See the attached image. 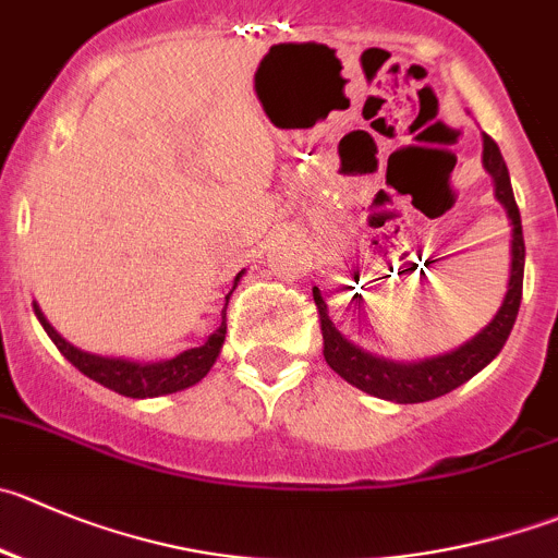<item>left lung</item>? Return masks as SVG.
<instances>
[{
  "label": "left lung",
  "instance_id": "obj_1",
  "mask_svg": "<svg viewBox=\"0 0 558 558\" xmlns=\"http://www.w3.org/2000/svg\"><path fill=\"white\" fill-rule=\"evenodd\" d=\"M482 163H485L487 172L493 174L498 203L507 208L509 219H512V270H509V290L507 295H504L501 310L496 312V317H493L474 339L460 344L452 353L424 359V362L400 364L389 362V359H380V355L364 353V350H359L355 344H350L348 339L333 328V323L328 320L326 301H323V295L317 293L315 288L312 295H315L317 317H320L323 355H326L328 367L337 375H342V378L348 380V384H353L355 389L367 391V395L373 397H380V400L405 402V405L408 402L435 400V397L449 395L452 389L463 386L465 380L474 378L480 369H485L487 364L496 359L498 350L504 348V342H507L509 331H512L514 326V317H518V310H521L523 257H526V246H523L521 210H518V203H514L507 163H504L498 145L487 134L485 150H482Z\"/></svg>",
  "mask_w": 558,
  "mask_h": 558
}]
</instances>
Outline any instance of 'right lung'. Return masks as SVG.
I'll return each instance as SVG.
<instances>
[{"label": "right lung", "mask_w": 558, "mask_h": 558, "mask_svg": "<svg viewBox=\"0 0 558 558\" xmlns=\"http://www.w3.org/2000/svg\"><path fill=\"white\" fill-rule=\"evenodd\" d=\"M241 274L235 276V284L238 279H241ZM227 301H230V295H227ZM32 306H35L37 320H40V326L46 328L51 342L60 348V353L65 355L68 362H71L78 373H84L87 378H93L95 384L106 386V389L117 391V395L136 397V400H142V397L172 395V391L189 389V386L199 384V380L210 373V367H214L216 355H219L221 344H225V333H227V304H225V312H221V326L210 333L208 342L199 344V348L183 350V353L169 359V362L136 364V362H125V359H104V355L84 353V350L73 348L71 342H65V339L54 331V326L46 320L44 312L37 310V304Z\"/></svg>", "instance_id": "obj_1"}]
</instances>
